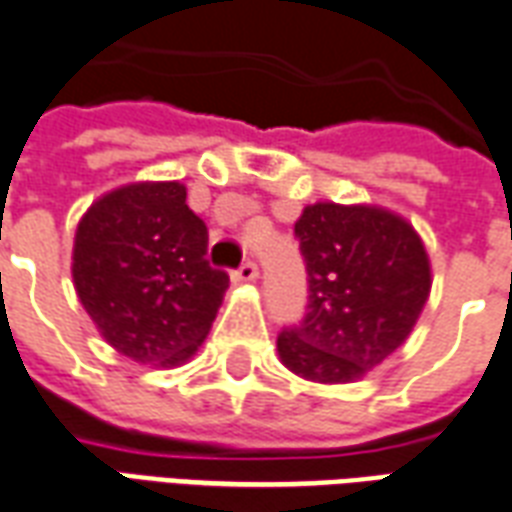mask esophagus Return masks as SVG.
I'll return each instance as SVG.
<instances>
[{"label": "esophagus", "mask_w": 512, "mask_h": 512, "mask_svg": "<svg viewBox=\"0 0 512 512\" xmlns=\"http://www.w3.org/2000/svg\"><path fill=\"white\" fill-rule=\"evenodd\" d=\"M233 276H236V282H255L257 276H260V268H257L255 260H244V263L233 271Z\"/></svg>", "instance_id": "1"}]
</instances>
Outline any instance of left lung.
Wrapping results in <instances>:
<instances>
[{
  "instance_id": "obj_1",
  "label": "left lung",
  "mask_w": 512,
  "mask_h": 512,
  "mask_svg": "<svg viewBox=\"0 0 512 512\" xmlns=\"http://www.w3.org/2000/svg\"><path fill=\"white\" fill-rule=\"evenodd\" d=\"M306 314L279 331L290 372L352 382L410 336L431 290L426 249L404 219L372 206L317 203L295 222Z\"/></svg>"
}]
</instances>
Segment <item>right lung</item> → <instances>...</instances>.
Instances as JSON below:
<instances>
[{"label": "right lung", "instance_id": "obj_1", "mask_svg": "<svg viewBox=\"0 0 512 512\" xmlns=\"http://www.w3.org/2000/svg\"><path fill=\"white\" fill-rule=\"evenodd\" d=\"M206 252L208 227L181 184L121 187L78 225L75 290L116 350L176 366L206 339L230 285Z\"/></svg>", "mask_w": 512, "mask_h": 512}]
</instances>
